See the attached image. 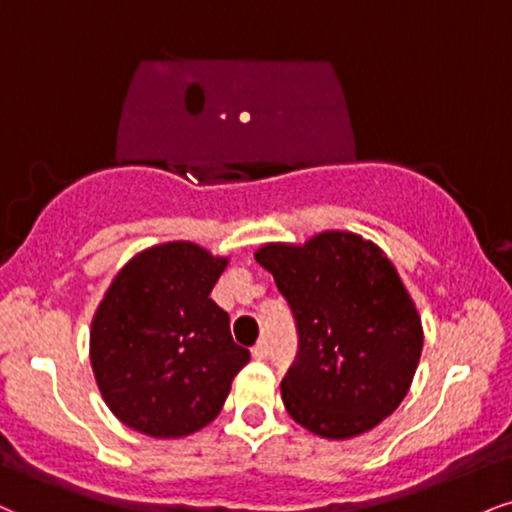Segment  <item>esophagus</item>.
<instances>
[{
	"label": "esophagus",
	"instance_id": "34e87169",
	"mask_svg": "<svg viewBox=\"0 0 512 512\" xmlns=\"http://www.w3.org/2000/svg\"><path fill=\"white\" fill-rule=\"evenodd\" d=\"M267 355H269L267 341H257L255 346H252V357H255V360H264Z\"/></svg>",
	"mask_w": 512,
	"mask_h": 512
}]
</instances>
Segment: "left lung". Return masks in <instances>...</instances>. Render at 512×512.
Wrapping results in <instances>:
<instances>
[{"label": "left lung", "mask_w": 512, "mask_h": 512, "mask_svg": "<svg viewBox=\"0 0 512 512\" xmlns=\"http://www.w3.org/2000/svg\"><path fill=\"white\" fill-rule=\"evenodd\" d=\"M298 326V355L281 381L288 415L322 439H353L403 403L422 355V319L379 245L324 231L303 245L267 243Z\"/></svg>", "instance_id": "left-lung-1"}]
</instances>
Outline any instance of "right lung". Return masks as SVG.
<instances>
[{"instance_id": "obj_1", "label": "right lung", "mask_w": 512, "mask_h": 512, "mask_svg": "<svg viewBox=\"0 0 512 512\" xmlns=\"http://www.w3.org/2000/svg\"><path fill=\"white\" fill-rule=\"evenodd\" d=\"M229 257L188 240L128 260L90 326V365L109 410L126 427L178 439L224 408L250 350L233 343L229 315L209 298Z\"/></svg>"}]
</instances>
